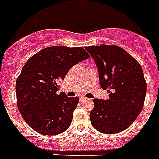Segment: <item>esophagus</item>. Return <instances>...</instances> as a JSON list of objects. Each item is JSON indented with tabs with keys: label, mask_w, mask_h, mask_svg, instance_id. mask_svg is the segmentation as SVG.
I'll return each mask as SVG.
<instances>
[{
	"label": "esophagus",
	"mask_w": 159,
	"mask_h": 159,
	"mask_svg": "<svg viewBox=\"0 0 159 159\" xmlns=\"http://www.w3.org/2000/svg\"><path fill=\"white\" fill-rule=\"evenodd\" d=\"M87 100V98L84 97V96H82V97H80V101H84V100Z\"/></svg>",
	"instance_id": "obj_1"
}]
</instances>
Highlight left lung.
<instances>
[{
  "label": "left lung",
  "mask_w": 159,
  "mask_h": 159,
  "mask_svg": "<svg viewBox=\"0 0 159 159\" xmlns=\"http://www.w3.org/2000/svg\"><path fill=\"white\" fill-rule=\"evenodd\" d=\"M98 68L102 89L109 100L95 98L91 125L104 134L118 133L131 126L144 106L147 84L140 64L117 46L86 47Z\"/></svg>",
  "instance_id": "obj_1"
}]
</instances>
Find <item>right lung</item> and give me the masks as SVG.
<instances>
[{
	"label": "right lung",
	"mask_w": 159,
	"mask_h": 159,
	"mask_svg": "<svg viewBox=\"0 0 159 159\" xmlns=\"http://www.w3.org/2000/svg\"><path fill=\"white\" fill-rule=\"evenodd\" d=\"M89 57L82 47L50 46L26 62L15 89L19 110L31 128L55 135L69 127L79 98L58 92V82L73 65Z\"/></svg>",
	"instance_id": "add662e5"
}]
</instances>
